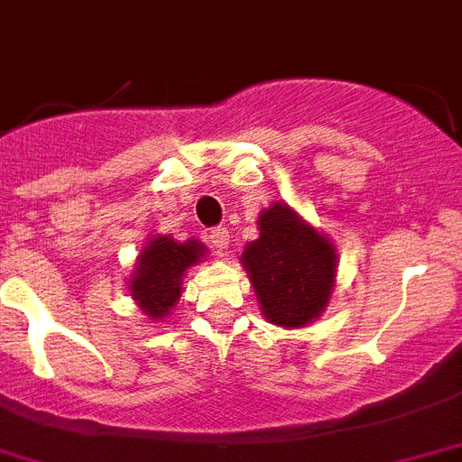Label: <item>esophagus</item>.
I'll return each mask as SVG.
<instances>
[{
  "label": "esophagus",
  "instance_id": "obj_1",
  "mask_svg": "<svg viewBox=\"0 0 462 462\" xmlns=\"http://www.w3.org/2000/svg\"><path fill=\"white\" fill-rule=\"evenodd\" d=\"M210 243L215 245L217 249H226L228 247V231L224 226H217L210 231Z\"/></svg>",
  "mask_w": 462,
  "mask_h": 462
}]
</instances>
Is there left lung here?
Returning <instances> with one entry per match:
<instances>
[{
	"instance_id": "1",
	"label": "left lung",
	"mask_w": 462,
	"mask_h": 462,
	"mask_svg": "<svg viewBox=\"0 0 462 462\" xmlns=\"http://www.w3.org/2000/svg\"><path fill=\"white\" fill-rule=\"evenodd\" d=\"M259 231L240 261L252 279L261 314L279 328H307L329 302L337 249L282 201L259 215Z\"/></svg>"
}]
</instances>
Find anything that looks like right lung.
<instances>
[{"label":"right lung","instance_id":"right-lung-1","mask_svg":"<svg viewBox=\"0 0 462 462\" xmlns=\"http://www.w3.org/2000/svg\"><path fill=\"white\" fill-rule=\"evenodd\" d=\"M208 249L199 240L179 243L169 236H153L139 254L130 277V293L151 320H162L180 300V283L188 268L203 259Z\"/></svg>","mask_w":462,"mask_h":462}]
</instances>
